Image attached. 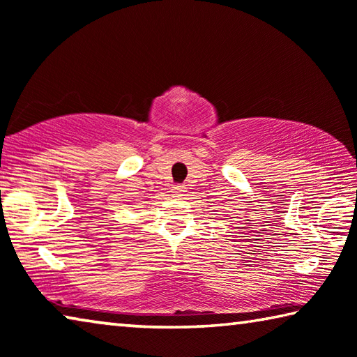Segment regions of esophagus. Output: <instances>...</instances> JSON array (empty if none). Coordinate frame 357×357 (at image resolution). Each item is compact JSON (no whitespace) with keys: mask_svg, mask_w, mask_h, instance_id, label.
<instances>
[{"mask_svg":"<svg viewBox=\"0 0 357 357\" xmlns=\"http://www.w3.org/2000/svg\"><path fill=\"white\" fill-rule=\"evenodd\" d=\"M183 191H185V186H180V185H175V186H174V192H175V195H182Z\"/></svg>","mask_w":357,"mask_h":357,"instance_id":"34e87169","label":"esophagus"}]
</instances>
